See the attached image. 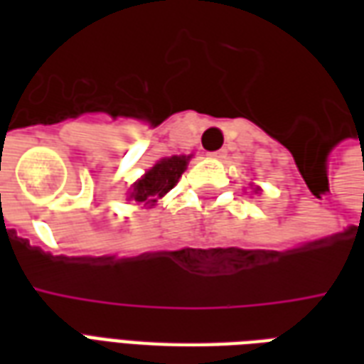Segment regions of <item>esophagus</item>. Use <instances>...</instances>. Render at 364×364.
<instances>
[{
  "label": "esophagus",
  "instance_id": "obj_1",
  "mask_svg": "<svg viewBox=\"0 0 364 364\" xmlns=\"http://www.w3.org/2000/svg\"><path fill=\"white\" fill-rule=\"evenodd\" d=\"M208 156H210V158H214V159H224V158H226V150L210 151V154H208Z\"/></svg>",
  "mask_w": 364,
  "mask_h": 364
}]
</instances>
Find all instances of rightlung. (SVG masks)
<instances>
[{"mask_svg":"<svg viewBox=\"0 0 364 364\" xmlns=\"http://www.w3.org/2000/svg\"><path fill=\"white\" fill-rule=\"evenodd\" d=\"M187 161L189 158L185 156H173V158L158 161L140 181L134 183V191L130 193V198H134L138 203H146V205L156 203L167 191L173 189L175 183L179 181V177L187 167Z\"/></svg>","mask_w":364,"mask_h":364,"instance_id":"add662e5","label":"right lung"}]
</instances>
